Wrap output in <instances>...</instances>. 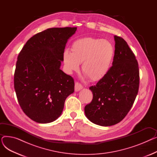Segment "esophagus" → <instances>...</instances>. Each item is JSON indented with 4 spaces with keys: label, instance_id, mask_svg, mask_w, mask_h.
<instances>
[{
    "label": "esophagus",
    "instance_id": "34e87169",
    "mask_svg": "<svg viewBox=\"0 0 157 157\" xmlns=\"http://www.w3.org/2000/svg\"><path fill=\"white\" fill-rule=\"evenodd\" d=\"M83 88V86H82L81 84L78 83V82H76V83H75V91L76 92L79 91V90H81Z\"/></svg>",
    "mask_w": 157,
    "mask_h": 157
}]
</instances>
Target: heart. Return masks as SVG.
<instances>
[{
    "instance_id": "1",
    "label": "heart",
    "mask_w": 157,
    "mask_h": 157,
    "mask_svg": "<svg viewBox=\"0 0 157 157\" xmlns=\"http://www.w3.org/2000/svg\"><path fill=\"white\" fill-rule=\"evenodd\" d=\"M72 52L66 50L63 53V62L69 73L77 71L79 63L82 71L92 81L103 79L112 65L115 49L110 41L91 37L76 40L72 45Z\"/></svg>"
}]
</instances>
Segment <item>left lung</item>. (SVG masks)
Returning a JSON list of instances; mask_svg holds the SVG:
<instances>
[{"label": "left lung", "mask_w": 157, "mask_h": 157, "mask_svg": "<svg viewBox=\"0 0 157 157\" xmlns=\"http://www.w3.org/2000/svg\"><path fill=\"white\" fill-rule=\"evenodd\" d=\"M113 66L106 76L90 87L93 99L85 107L87 118L96 125L111 126L120 122L129 112L138 93L137 60L126 41L114 36Z\"/></svg>", "instance_id": "obj_1"}]
</instances>
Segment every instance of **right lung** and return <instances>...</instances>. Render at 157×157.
Returning <instances> with one entry per match:
<instances>
[{
	"instance_id": "obj_1",
	"label": "right lung",
	"mask_w": 157,
	"mask_h": 157,
	"mask_svg": "<svg viewBox=\"0 0 157 157\" xmlns=\"http://www.w3.org/2000/svg\"><path fill=\"white\" fill-rule=\"evenodd\" d=\"M77 27L51 28L27 40L20 52L14 86L21 109L33 121L59 118L65 101L74 91V79L60 69L65 47Z\"/></svg>"
}]
</instances>
